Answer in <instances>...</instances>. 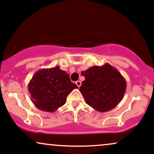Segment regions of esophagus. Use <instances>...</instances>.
I'll list each match as a JSON object with an SVG mask.
<instances>
[{
  "instance_id": "1",
  "label": "esophagus",
  "mask_w": 154,
  "mask_h": 154,
  "mask_svg": "<svg viewBox=\"0 0 154 154\" xmlns=\"http://www.w3.org/2000/svg\"><path fill=\"white\" fill-rule=\"evenodd\" d=\"M75 84H76L78 87L79 88V87H80V86H81V82L80 81H77L76 82H75Z\"/></svg>"
}]
</instances>
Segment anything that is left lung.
I'll use <instances>...</instances> for the list:
<instances>
[{"label":"left lung","instance_id":"1","mask_svg":"<svg viewBox=\"0 0 154 154\" xmlns=\"http://www.w3.org/2000/svg\"><path fill=\"white\" fill-rule=\"evenodd\" d=\"M85 77L80 91L86 103L97 111L105 112L114 109L125 93L127 83L116 68L109 63L92 66L84 70Z\"/></svg>","mask_w":154,"mask_h":154}]
</instances>
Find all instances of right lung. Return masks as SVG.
<instances>
[{
  "instance_id": "1",
  "label": "right lung",
  "mask_w": 154,
  "mask_h": 154,
  "mask_svg": "<svg viewBox=\"0 0 154 154\" xmlns=\"http://www.w3.org/2000/svg\"><path fill=\"white\" fill-rule=\"evenodd\" d=\"M77 88L69 75L59 66L39 70L28 84L33 104L48 112H53L64 105L68 95Z\"/></svg>"
}]
</instances>
